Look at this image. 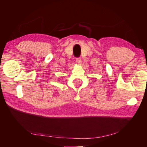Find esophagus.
Masks as SVG:
<instances>
[{
	"label": "esophagus",
	"instance_id": "1",
	"mask_svg": "<svg viewBox=\"0 0 147 147\" xmlns=\"http://www.w3.org/2000/svg\"><path fill=\"white\" fill-rule=\"evenodd\" d=\"M76 62H77V64H82V59L80 58H77L76 59Z\"/></svg>",
	"mask_w": 147,
	"mask_h": 147
}]
</instances>
